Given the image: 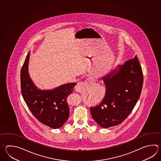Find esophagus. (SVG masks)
Here are the masks:
<instances>
[{
	"mask_svg": "<svg viewBox=\"0 0 161 161\" xmlns=\"http://www.w3.org/2000/svg\"><path fill=\"white\" fill-rule=\"evenodd\" d=\"M95 80L93 77H89L85 81L80 82L77 84L75 86V90L76 92H81L86 88V87L93 82H94Z\"/></svg>",
	"mask_w": 161,
	"mask_h": 161,
	"instance_id": "34e87169",
	"label": "esophagus"
}]
</instances>
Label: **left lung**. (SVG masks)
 <instances>
[{
	"label": "left lung",
	"instance_id": "8db88e82",
	"mask_svg": "<svg viewBox=\"0 0 161 161\" xmlns=\"http://www.w3.org/2000/svg\"><path fill=\"white\" fill-rule=\"evenodd\" d=\"M105 83V97L100 104L91 107L94 120L103 128L121 123L131 112L141 94L143 75L138 57L102 76Z\"/></svg>",
	"mask_w": 161,
	"mask_h": 161
}]
</instances>
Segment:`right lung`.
Listing matches in <instances>:
<instances>
[{"label":"right lung","instance_id":"add662e5","mask_svg":"<svg viewBox=\"0 0 161 161\" xmlns=\"http://www.w3.org/2000/svg\"><path fill=\"white\" fill-rule=\"evenodd\" d=\"M30 52L28 53L20 72L21 91L30 111L41 123L50 128H59L67 121L69 108L67 97L73 92L75 82L66 83L52 89H41L29 73Z\"/></svg>","mask_w":161,"mask_h":161}]
</instances>
